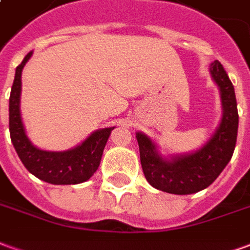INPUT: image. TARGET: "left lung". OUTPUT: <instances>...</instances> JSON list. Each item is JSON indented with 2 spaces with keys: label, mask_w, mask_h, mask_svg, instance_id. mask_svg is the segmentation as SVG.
I'll return each instance as SVG.
<instances>
[{
  "label": "left lung",
  "mask_w": 250,
  "mask_h": 250,
  "mask_svg": "<svg viewBox=\"0 0 250 250\" xmlns=\"http://www.w3.org/2000/svg\"><path fill=\"white\" fill-rule=\"evenodd\" d=\"M210 76L220 89L222 116L209 141L198 150L163 155L145 132H136L141 163L147 182L165 193H198L214 182L231 159L237 141L238 112L234 87L218 60L210 64Z\"/></svg>",
  "instance_id": "8db88e82"
}]
</instances>
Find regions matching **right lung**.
<instances>
[{
    "label": "right lung",
    "mask_w": 250,
    "mask_h": 250,
    "mask_svg": "<svg viewBox=\"0 0 250 250\" xmlns=\"http://www.w3.org/2000/svg\"><path fill=\"white\" fill-rule=\"evenodd\" d=\"M33 55L29 52L16 68L14 82L9 99L10 139L21 162L30 174L52 185H77L85 182L98 170L105 143L115 127L93 131L84 141L65 151H48L35 146L25 132L21 119V73Z\"/></svg>",
    "instance_id": "obj_1"
}]
</instances>
